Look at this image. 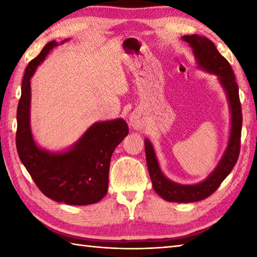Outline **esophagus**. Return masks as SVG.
<instances>
[{"label":"esophagus","instance_id":"1","mask_svg":"<svg viewBox=\"0 0 257 257\" xmlns=\"http://www.w3.org/2000/svg\"><path fill=\"white\" fill-rule=\"evenodd\" d=\"M129 120H130V124H132L136 129H140L144 125V119L141 117V114L138 112L133 113Z\"/></svg>","mask_w":257,"mask_h":257}]
</instances>
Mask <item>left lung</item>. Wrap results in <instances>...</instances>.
I'll use <instances>...</instances> for the list:
<instances>
[{
    "label": "left lung",
    "mask_w": 257,
    "mask_h": 257,
    "mask_svg": "<svg viewBox=\"0 0 257 257\" xmlns=\"http://www.w3.org/2000/svg\"><path fill=\"white\" fill-rule=\"evenodd\" d=\"M184 42L189 43L198 63V67L207 73L215 74L221 85L226 92L231 110V134L226 149L219 165L204 181L193 185L179 184L165 177L159 168L154 147L151 143L145 140L146 159L148 165L150 179L156 192L162 199L169 202H189L201 201L210 196L220 187L238 159L241 149V132H242V109L238 96V86L230 63L223 57L215 45L209 38L200 35H185L182 37Z\"/></svg>",
    "instance_id": "1"
}]
</instances>
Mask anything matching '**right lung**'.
Wrapping results in <instances>:
<instances>
[{
    "label": "right lung",
    "instance_id": "right-lung-1",
    "mask_svg": "<svg viewBox=\"0 0 257 257\" xmlns=\"http://www.w3.org/2000/svg\"><path fill=\"white\" fill-rule=\"evenodd\" d=\"M55 46V41L47 43L25 69L16 113V149L33 181L47 198L70 205L97 203L108 191L111 155L128 135V124L121 118L96 122L65 152H50L35 144L30 124V80Z\"/></svg>",
    "mask_w": 257,
    "mask_h": 257
}]
</instances>
